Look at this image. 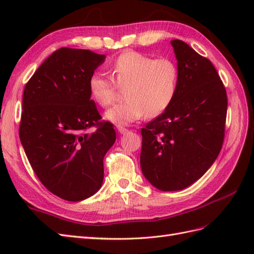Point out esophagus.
Listing matches in <instances>:
<instances>
[{
	"instance_id": "34e87169",
	"label": "esophagus",
	"mask_w": 254,
	"mask_h": 254,
	"mask_svg": "<svg viewBox=\"0 0 254 254\" xmlns=\"http://www.w3.org/2000/svg\"><path fill=\"white\" fill-rule=\"evenodd\" d=\"M117 130H118V132L120 133V134H126L128 131L127 127H124L122 126H117Z\"/></svg>"
}]
</instances>
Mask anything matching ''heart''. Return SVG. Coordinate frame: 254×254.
Listing matches in <instances>:
<instances>
[{
	"label": "heart",
	"mask_w": 254,
	"mask_h": 254,
	"mask_svg": "<svg viewBox=\"0 0 254 254\" xmlns=\"http://www.w3.org/2000/svg\"><path fill=\"white\" fill-rule=\"evenodd\" d=\"M116 82L96 72L88 79L89 95L97 105L109 107L124 89V99L106 112V119L118 126L135 122L144 116L155 118L168 109L178 94L180 71L169 58L155 59L127 51L111 64Z\"/></svg>",
	"instance_id": "b5f03b06"
}]
</instances>
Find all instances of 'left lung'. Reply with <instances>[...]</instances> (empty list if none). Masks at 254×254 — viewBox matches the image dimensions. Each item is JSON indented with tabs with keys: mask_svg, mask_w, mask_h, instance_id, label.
Wrapping results in <instances>:
<instances>
[{
	"mask_svg": "<svg viewBox=\"0 0 254 254\" xmlns=\"http://www.w3.org/2000/svg\"><path fill=\"white\" fill-rule=\"evenodd\" d=\"M180 71L174 102L141 130V168L161 191H179L198 180L222 149L227 94L208 59L182 40H171Z\"/></svg>",
	"mask_w": 254,
	"mask_h": 254,
	"instance_id": "8db88e82",
	"label": "left lung"
}]
</instances>
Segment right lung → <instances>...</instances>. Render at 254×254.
Listing matches in <instances>:
<instances>
[{"label":"right lung","mask_w":254,"mask_h":254,"mask_svg":"<svg viewBox=\"0 0 254 254\" xmlns=\"http://www.w3.org/2000/svg\"><path fill=\"white\" fill-rule=\"evenodd\" d=\"M105 55L61 48L37 68L23 95L19 138L38 179L57 196L82 201L104 181V157L116 142L101 121L88 79ZM96 127L91 133L90 127Z\"/></svg>","instance_id":"obj_1"}]
</instances>
